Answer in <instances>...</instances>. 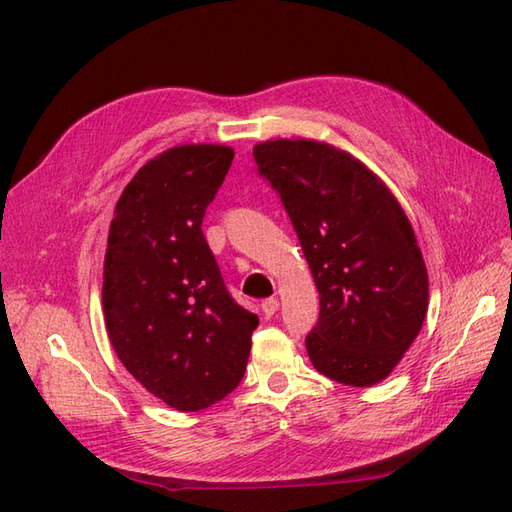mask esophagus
Returning <instances> with one entry per match:
<instances>
[{"instance_id":"esophagus-1","label":"esophagus","mask_w":512,"mask_h":512,"mask_svg":"<svg viewBox=\"0 0 512 512\" xmlns=\"http://www.w3.org/2000/svg\"><path fill=\"white\" fill-rule=\"evenodd\" d=\"M262 314H265L267 318H271L275 312H277V307H280V301H277V299H265V301H262Z\"/></svg>"}]
</instances>
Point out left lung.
Here are the masks:
<instances>
[{
    "instance_id": "8db88e82",
    "label": "left lung",
    "mask_w": 512,
    "mask_h": 512,
    "mask_svg": "<svg viewBox=\"0 0 512 512\" xmlns=\"http://www.w3.org/2000/svg\"><path fill=\"white\" fill-rule=\"evenodd\" d=\"M254 160L282 196L320 294L309 361L348 386L389 378L429 303L408 215L361 160L324 141L275 138L254 145Z\"/></svg>"
}]
</instances>
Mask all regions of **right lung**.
Listing matches in <instances>:
<instances>
[{
	"mask_svg": "<svg viewBox=\"0 0 512 512\" xmlns=\"http://www.w3.org/2000/svg\"><path fill=\"white\" fill-rule=\"evenodd\" d=\"M235 149L177 145L138 168L108 228L102 309L130 374L179 412L239 386L258 316L232 301L205 241V209Z\"/></svg>",
	"mask_w": 512,
	"mask_h": 512,
	"instance_id": "obj_1",
	"label": "right lung"
}]
</instances>
